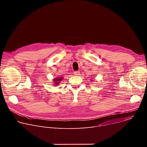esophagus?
I'll return each instance as SVG.
<instances>
[{"label":"esophagus","instance_id":"34e87169","mask_svg":"<svg viewBox=\"0 0 147 147\" xmlns=\"http://www.w3.org/2000/svg\"><path fill=\"white\" fill-rule=\"evenodd\" d=\"M80 73V72L79 71H76L74 72V74L75 76H79Z\"/></svg>","mask_w":147,"mask_h":147}]
</instances>
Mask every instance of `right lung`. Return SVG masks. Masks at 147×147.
Returning a JSON list of instances; mask_svg holds the SVG:
<instances>
[{
    "instance_id": "add662e5",
    "label": "right lung",
    "mask_w": 147,
    "mask_h": 147,
    "mask_svg": "<svg viewBox=\"0 0 147 147\" xmlns=\"http://www.w3.org/2000/svg\"><path fill=\"white\" fill-rule=\"evenodd\" d=\"M62 80V78L61 77H60V78H55V79H54V81H53L55 83V85H57V84H59V82L61 81Z\"/></svg>"
}]
</instances>
